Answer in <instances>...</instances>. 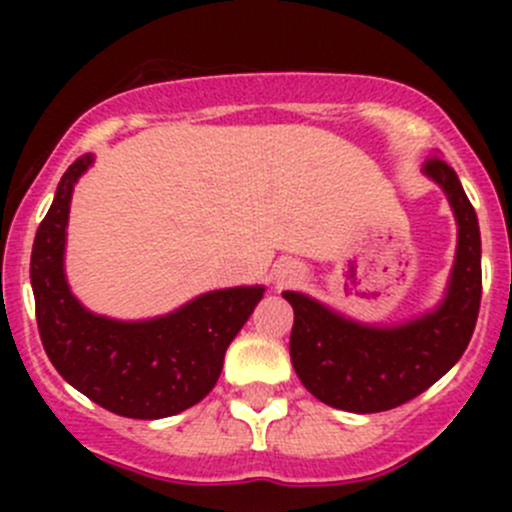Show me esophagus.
Here are the masks:
<instances>
[{
	"mask_svg": "<svg viewBox=\"0 0 512 512\" xmlns=\"http://www.w3.org/2000/svg\"><path fill=\"white\" fill-rule=\"evenodd\" d=\"M297 275H299V272L294 270V267H287V270L282 272V282H292V280H297Z\"/></svg>",
	"mask_w": 512,
	"mask_h": 512,
	"instance_id": "34e87169",
	"label": "esophagus"
}]
</instances>
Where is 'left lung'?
Segmentation results:
<instances>
[{
  "label": "left lung",
  "mask_w": 512,
  "mask_h": 512,
  "mask_svg": "<svg viewBox=\"0 0 512 512\" xmlns=\"http://www.w3.org/2000/svg\"><path fill=\"white\" fill-rule=\"evenodd\" d=\"M446 190L458 220L451 287L436 312L394 329L364 327L329 312L299 292H285L294 309L289 356L304 389L352 414L389 411L436 384L466 352L480 309V230L476 210L443 158L423 165Z\"/></svg>",
  "instance_id": "obj_1"
}]
</instances>
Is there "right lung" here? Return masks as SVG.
Listing matches in <instances>:
<instances>
[{
  "mask_svg": "<svg viewBox=\"0 0 512 512\" xmlns=\"http://www.w3.org/2000/svg\"><path fill=\"white\" fill-rule=\"evenodd\" d=\"M94 156L76 158L56 188L32 250L36 324L44 352L74 389L128 418H165L213 391L235 334L265 287L208 292L168 317L116 322L79 304L64 277L71 190Z\"/></svg>",
  "mask_w": 512,
  "mask_h": 512,
  "instance_id": "obj_1",
  "label": "right lung"
}]
</instances>
